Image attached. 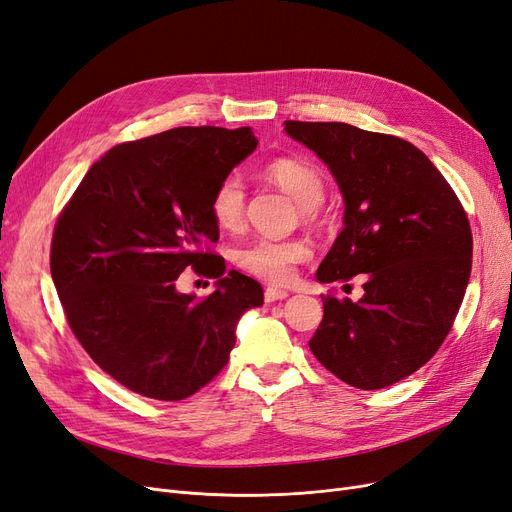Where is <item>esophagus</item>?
I'll return each mask as SVG.
<instances>
[{"label":"esophagus","mask_w":512,"mask_h":512,"mask_svg":"<svg viewBox=\"0 0 512 512\" xmlns=\"http://www.w3.org/2000/svg\"><path fill=\"white\" fill-rule=\"evenodd\" d=\"M289 297V291H285V289H278V287H268L266 289V301L268 304H274V301H282V299H287Z\"/></svg>","instance_id":"obj_1"}]
</instances>
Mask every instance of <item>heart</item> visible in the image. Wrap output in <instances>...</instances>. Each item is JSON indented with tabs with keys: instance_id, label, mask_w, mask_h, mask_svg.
I'll return each instance as SVG.
<instances>
[{
	"instance_id": "obj_1",
	"label": "heart",
	"mask_w": 512,
	"mask_h": 512,
	"mask_svg": "<svg viewBox=\"0 0 512 512\" xmlns=\"http://www.w3.org/2000/svg\"><path fill=\"white\" fill-rule=\"evenodd\" d=\"M266 177L297 200L308 215L325 198V181L318 170L297 158H278L266 166ZM244 183L238 175L225 177L211 196L213 221L223 232H238L244 223ZM312 257V246L306 240L291 238H257L238 251L236 261L242 270L270 282H287L293 278L295 268Z\"/></svg>"
}]
</instances>
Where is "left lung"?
<instances>
[{
    "mask_svg": "<svg viewBox=\"0 0 512 512\" xmlns=\"http://www.w3.org/2000/svg\"><path fill=\"white\" fill-rule=\"evenodd\" d=\"M344 196V230L318 282L365 274L356 301L323 297L310 350L339 380L380 390L426 365L451 331L472 268V234L451 185L399 137L344 122H285Z\"/></svg>",
    "mask_w": 512,
    "mask_h": 512,
    "instance_id": "8db88e82",
    "label": "left lung"
}]
</instances>
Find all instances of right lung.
Instances as JSON below:
<instances>
[{"label":"right lung","instance_id":"1","mask_svg":"<svg viewBox=\"0 0 512 512\" xmlns=\"http://www.w3.org/2000/svg\"><path fill=\"white\" fill-rule=\"evenodd\" d=\"M257 147L249 126H181L111 147L54 227L50 270L82 348L128 390L181 401L230 361L257 280L204 251L219 240L215 187ZM189 265L219 277L198 302L174 280Z\"/></svg>","mask_w":512,"mask_h":512}]
</instances>
